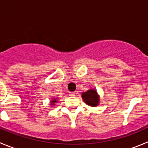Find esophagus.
<instances>
[{
	"label": "esophagus",
	"instance_id": "1",
	"mask_svg": "<svg viewBox=\"0 0 148 148\" xmlns=\"http://www.w3.org/2000/svg\"><path fill=\"white\" fill-rule=\"evenodd\" d=\"M75 94H76L75 92H69V96H75Z\"/></svg>",
	"mask_w": 148,
	"mask_h": 148
}]
</instances>
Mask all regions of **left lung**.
Returning <instances> with one entry per match:
<instances>
[{
    "instance_id": "1",
    "label": "left lung",
    "mask_w": 148,
    "mask_h": 148,
    "mask_svg": "<svg viewBox=\"0 0 148 148\" xmlns=\"http://www.w3.org/2000/svg\"><path fill=\"white\" fill-rule=\"evenodd\" d=\"M82 97L84 101L91 107H96L99 104V98L95 90L90 89L85 92L82 94Z\"/></svg>"
}]
</instances>
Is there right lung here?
<instances>
[{
    "instance_id": "obj_1",
    "label": "right lung",
    "mask_w": 148,
    "mask_h": 148,
    "mask_svg": "<svg viewBox=\"0 0 148 148\" xmlns=\"http://www.w3.org/2000/svg\"><path fill=\"white\" fill-rule=\"evenodd\" d=\"M55 101H56V100L55 99H53V101H52V103H51V105H54V103H55Z\"/></svg>"
}]
</instances>
